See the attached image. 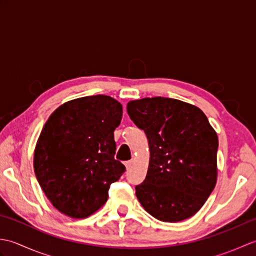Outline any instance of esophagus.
Instances as JSON below:
<instances>
[{
	"label": "esophagus",
	"mask_w": 256,
	"mask_h": 256,
	"mask_svg": "<svg viewBox=\"0 0 256 256\" xmlns=\"http://www.w3.org/2000/svg\"><path fill=\"white\" fill-rule=\"evenodd\" d=\"M125 167H126V170H130V168L132 167V165H133V160H128V162H125Z\"/></svg>",
	"instance_id": "esophagus-1"
}]
</instances>
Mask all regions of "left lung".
<instances>
[{"label":"left lung","instance_id":"left-lung-1","mask_svg":"<svg viewBox=\"0 0 256 256\" xmlns=\"http://www.w3.org/2000/svg\"><path fill=\"white\" fill-rule=\"evenodd\" d=\"M128 113L144 130L150 148L145 180L135 187L143 208L164 222L197 214L218 178V135L198 106L155 96L128 103Z\"/></svg>","mask_w":256,"mask_h":256}]
</instances>
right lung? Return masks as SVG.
<instances>
[{
	"label": "right lung",
	"instance_id": "add662e5",
	"mask_svg": "<svg viewBox=\"0 0 256 256\" xmlns=\"http://www.w3.org/2000/svg\"><path fill=\"white\" fill-rule=\"evenodd\" d=\"M122 113L118 100L98 94L64 102L48 118L35 146L34 170L62 214L84 219L106 202L110 184L125 170L114 160Z\"/></svg>",
	"mask_w": 256,
	"mask_h": 256
}]
</instances>
